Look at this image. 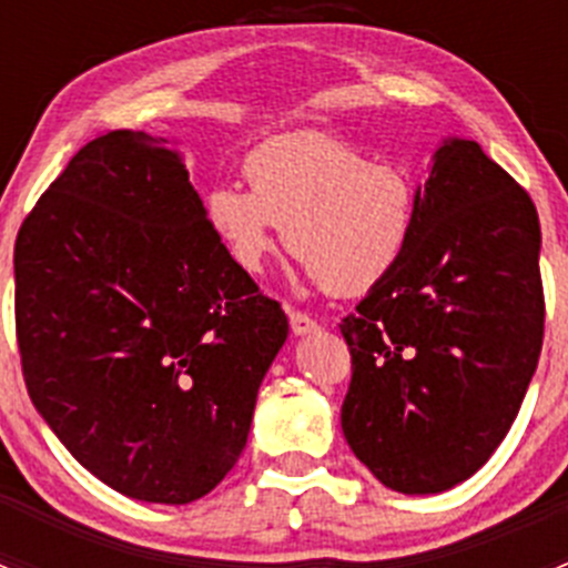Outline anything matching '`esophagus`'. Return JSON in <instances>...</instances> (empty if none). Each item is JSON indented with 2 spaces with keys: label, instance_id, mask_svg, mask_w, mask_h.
<instances>
[{
  "label": "esophagus",
  "instance_id": "obj_1",
  "mask_svg": "<svg viewBox=\"0 0 568 568\" xmlns=\"http://www.w3.org/2000/svg\"><path fill=\"white\" fill-rule=\"evenodd\" d=\"M288 318H291V332H294V335H311V332H318V321H313L307 313L294 311Z\"/></svg>",
  "mask_w": 568,
  "mask_h": 568
}]
</instances>
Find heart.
<instances>
[{
  "label": "heart",
  "mask_w": 568,
  "mask_h": 568,
  "mask_svg": "<svg viewBox=\"0 0 568 568\" xmlns=\"http://www.w3.org/2000/svg\"><path fill=\"white\" fill-rule=\"evenodd\" d=\"M250 189L220 183L205 222L244 274H263L283 242L307 283L357 296L393 277L417 231V175L400 159L321 131L277 134L244 159Z\"/></svg>",
  "instance_id": "b5f03b06"
}]
</instances>
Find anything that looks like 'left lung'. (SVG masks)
<instances>
[{"label":"left lung","instance_id":"obj_1","mask_svg":"<svg viewBox=\"0 0 568 568\" xmlns=\"http://www.w3.org/2000/svg\"><path fill=\"white\" fill-rule=\"evenodd\" d=\"M404 263L341 332L343 437L400 495H437L506 439L544 337L536 205L475 140L445 136L417 186Z\"/></svg>","mask_w":568,"mask_h":568}]
</instances>
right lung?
<instances>
[{"instance_id":"obj_1","label":"right lung","mask_w":568,"mask_h":568,"mask_svg":"<svg viewBox=\"0 0 568 568\" xmlns=\"http://www.w3.org/2000/svg\"><path fill=\"white\" fill-rule=\"evenodd\" d=\"M16 332L38 415L125 497L186 506L247 445L288 318L205 222L183 153L109 131L16 239Z\"/></svg>"}]
</instances>
